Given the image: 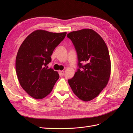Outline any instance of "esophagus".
I'll use <instances>...</instances> for the list:
<instances>
[{
  "label": "esophagus",
  "instance_id": "1",
  "mask_svg": "<svg viewBox=\"0 0 133 133\" xmlns=\"http://www.w3.org/2000/svg\"><path fill=\"white\" fill-rule=\"evenodd\" d=\"M59 73L61 75H63L64 74V71H59Z\"/></svg>",
  "mask_w": 133,
  "mask_h": 133
}]
</instances>
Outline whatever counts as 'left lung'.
<instances>
[{"label":"left lung","mask_w":133,"mask_h":133,"mask_svg":"<svg viewBox=\"0 0 133 133\" xmlns=\"http://www.w3.org/2000/svg\"><path fill=\"white\" fill-rule=\"evenodd\" d=\"M67 37L75 46L79 66L68 83L80 100L90 101L101 92L109 80L111 62L108 47L100 35L90 29L71 31Z\"/></svg>","instance_id":"left-lung-1"}]
</instances>
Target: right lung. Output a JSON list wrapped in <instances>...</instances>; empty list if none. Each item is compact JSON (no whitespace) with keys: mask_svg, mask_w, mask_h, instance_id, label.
<instances>
[{"mask_svg":"<svg viewBox=\"0 0 133 133\" xmlns=\"http://www.w3.org/2000/svg\"><path fill=\"white\" fill-rule=\"evenodd\" d=\"M66 34V32L37 30L28 35L20 46L16 58V73L23 89L33 98L41 99L49 94L59 78L57 71L46 66Z\"/></svg>","mask_w":133,"mask_h":133,"instance_id":"right-lung-1","label":"right lung"}]
</instances>
